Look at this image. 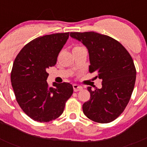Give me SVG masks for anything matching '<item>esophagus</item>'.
Segmentation results:
<instances>
[{
	"mask_svg": "<svg viewBox=\"0 0 147 147\" xmlns=\"http://www.w3.org/2000/svg\"><path fill=\"white\" fill-rule=\"evenodd\" d=\"M73 88H74V90L75 92H77V91H80V90H82L83 89V88L82 86H80V85H73Z\"/></svg>",
	"mask_w": 147,
	"mask_h": 147,
	"instance_id": "34e87169",
	"label": "esophagus"
}]
</instances>
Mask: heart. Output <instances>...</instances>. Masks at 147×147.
<instances>
[{"label":"heart","instance_id":"obj_1","mask_svg":"<svg viewBox=\"0 0 147 147\" xmlns=\"http://www.w3.org/2000/svg\"><path fill=\"white\" fill-rule=\"evenodd\" d=\"M82 49V47H81V46L75 45L74 47L73 48V51H77V50H79V49Z\"/></svg>","mask_w":147,"mask_h":147}]
</instances>
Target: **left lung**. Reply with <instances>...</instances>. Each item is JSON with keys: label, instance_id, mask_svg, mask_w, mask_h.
Listing matches in <instances>:
<instances>
[{"label": "left lung", "instance_id": "left-lung-1", "mask_svg": "<svg viewBox=\"0 0 147 147\" xmlns=\"http://www.w3.org/2000/svg\"><path fill=\"white\" fill-rule=\"evenodd\" d=\"M72 38L86 46L89 71L102 80V88L92 90L89 101L82 105L84 114L98 123H110L123 113L130 99L136 78L134 62L117 40L94 32H71Z\"/></svg>", "mask_w": 147, "mask_h": 147}]
</instances>
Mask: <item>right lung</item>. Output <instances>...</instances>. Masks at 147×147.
<instances>
[{"label":"right lung","mask_w":147,"mask_h":147,"mask_svg":"<svg viewBox=\"0 0 147 147\" xmlns=\"http://www.w3.org/2000/svg\"><path fill=\"white\" fill-rule=\"evenodd\" d=\"M69 32L45 35L34 39L22 49L16 57L11 73V82L18 103L32 119L49 122L59 117L65 102L73 94L68 82H46L47 70L57 63Z\"/></svg>","instance_id":"right-lung-1"}]
</instances>
